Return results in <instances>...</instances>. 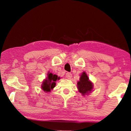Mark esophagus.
<instances>
[{"label": "esophagus", "mask_w": 131, "mask_h": 131, "mask_svg": "<svg viewBox=\"0 0 131 131\" xmlns=\"http://www.w3.org/2000/svg\"><path fill=\"white\" fill-rule=\"evenodd\" d=\"M66 78H67L68 79H71V78L72 77V74H71V73H69V72H68V73L66 74Z\"/></svg>", "instance_id": "esophagus-1"}]
</instances>
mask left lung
Instances as JSON below:
<instances>
[{
	"label": "left lung",
	"mask_w": 131,
	"mask_h": 131,
	"mask_svg": "<svg viewBox=\"0 0 131 131\" xmlns=\"http://www.w3.org/2000/svg\"><path fill=\"white\" fill-rule=\"evenodd\" d=\"M78 88L79 92L83 95H85L88 92H90L93 88V85L90 80L85 72L83 73L80 76L79 82H78Z\"/></svg>",
	"instance_id": "left-lung-1"
}]
</instances>
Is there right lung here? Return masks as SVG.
I'll return each instance as SVG.
<instances>
[{
	"instance_id": "add662e5",
	"label": "right lung",
	"mask_w": 131,
	"mask_h": 131,
	"mask_svg": "<svg viewBox=\"0 0 131 131\" xmlns=\"http://www.w3.org/2000/svg\"><path fill=\"white\" fill-rule=\"evenodd\" d=\"M57 79H60V78H58L56 75H53L52 73H48V77H47L46 80H44V82L43 83L41 88L46 92L51 91V90L55 87V82H56Z\"/></svg>"
}]
</instances>
